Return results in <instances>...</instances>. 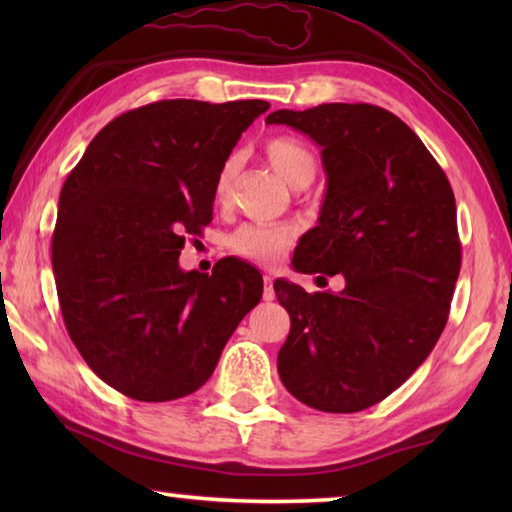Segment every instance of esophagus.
Instances as JSON below:
<instances>
[{
  "label": "esophagus",
  "instance_id": "esophagus-1",
  "mask_svg": "<svg viewBox=\"0 0 512 512\" xmlns=\"http://www.w3.org/2000/svg\"><path fill=\"white\" fill-rule=\"evenodd\" d=\"M275 291H273V277L264 275V300H273Z\"/></svg>",
  "mask_w": 512,
  "mask_h": 512
}]
</instances>
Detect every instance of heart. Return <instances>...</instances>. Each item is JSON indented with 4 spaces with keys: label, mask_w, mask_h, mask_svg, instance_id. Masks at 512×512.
Masks as SVG:
<instances>
[{
    "label": "heart",
    "mask_w": 512,
    "mask_h": 512,
    "mask_svg": "<svg viewBox=\"0 0 512 512\" xmlns=\"http://www.w3.org/2000/svg\"><path fill=\"white\" fill-rule=\"evenodd\" d=\"M266 160L273 171L280 176L284 183L291 187H305L311 183L316 173V155L309 146L291 135L271 137L264 146ZM237 173V158H228L219 169L214 183V198L216 203H225L230 196L232 180ZM296 232L291 225H271V223H246L237 228L228 237V248L232 253L253 262L275 264L287 250L293 246Z\"/></svg>",
    "instance_id": "obj_1"
}]
</instances>
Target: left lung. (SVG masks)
<instances>
[{
	"label": "left lung",
	"instance_id": "1",
	"mask_svg": "<svg viewBox=\"0 0 512 512\" xmlns=\"http://www.w3.org/2000/svg\"><path fill=\"white\" fill-rule=\"evenodd\" d=\"M266 124L323 149V210L293 266L345 277L341 293L275 280L291 318L277 372L311 409L357 413L400 388L447 325L461 271L452 185L420 137L370 103L275 110Z\"/></svg>",
	"mask_w": 512,
	"mask_h": 512
}]
</instances>
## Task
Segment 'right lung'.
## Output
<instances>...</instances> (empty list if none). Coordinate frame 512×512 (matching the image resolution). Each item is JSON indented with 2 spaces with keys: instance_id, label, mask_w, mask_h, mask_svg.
<instances>
[{
  "instance_id": "1",
  "label": "right lung",
  "mask_w": 512,
  "mask_h": 512,
  "mask_svg": "<svg viewBox=\"0 0 512 512\" xmlns=\"http://www.w3.org/2000/svg\"><path fill=\"white\" fill-rule=\"evenodd\" d=\"M268 101L167 99L128 110L85 149L58 201L51 264L69 339L115 391L169 402L201 388L262 298L235 257L180 271L212 221L214 183Z\"/></svg>"
}]
</instances>
